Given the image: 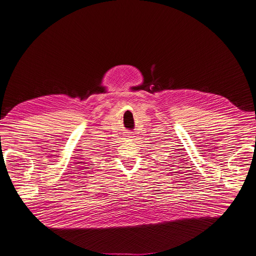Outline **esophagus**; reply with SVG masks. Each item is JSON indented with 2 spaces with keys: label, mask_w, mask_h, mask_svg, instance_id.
Masks as SVG:
<instances>
[{
  "label": "esophagus",
  "mask_w": 256,
  "mask_h": 256,
  "mask_svg": "<svg viewBox=\"0 0 256 256\" xmlns=\"http://www.w3.org/2000/svg\"><path fill=\"white\" fill-rule=\"evenodd\" d=\"M128 138H132V132H128Z\"/></svg>",
  "instance_id": "34e87169"
}]
</instances>
